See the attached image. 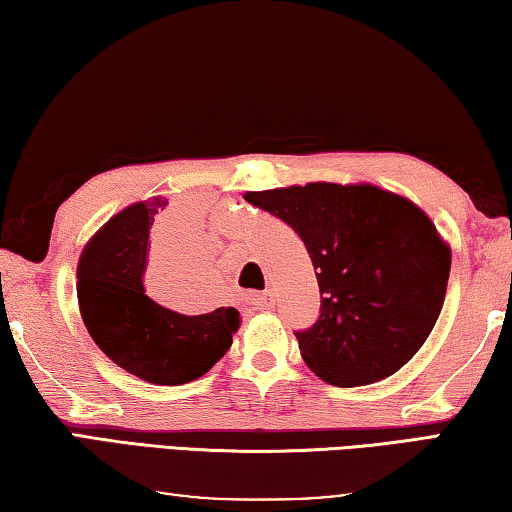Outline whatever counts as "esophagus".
I'll return each instance as SVG.
<instances>
[{
  "mask_svg": "<svg viewBox=\"0 0 512 512\" xmlns=\"http://www.w3.org/2000/svg\"><path fill=\"white\" fill-rule=\"evenodd\" d=\"M251 304H254V309H270V306L274 304V295L270 293V290H263V293H256L254 297H251Z\"/></svg>",
  "mask_w": 512,
  "mask_h": 512,
  "instance_id": "esophagus-1",
  "label": "esophagus"
}]
</instances>
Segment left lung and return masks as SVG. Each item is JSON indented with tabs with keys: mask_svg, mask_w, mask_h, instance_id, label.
I'll return each mask as SVG.
<instances>
[{
	"mask_svg": "<svg viewBox=\"0 0 512 512\" xmlns=\"http://www.w3.org/2000/svg\"><path fill=\"white\" fill-rule=\"evenodd\" d=\"M247 201L300 235L316 267L320 316L295 336L320 380L371 384L419 352L451 272V251L426 212L373 185L309 183Z\"/></svg>",
	"mask_w": 512,
	"mask_h": 512,
	"instance_id": "1",
	"label": "left lung"
}]
</instances>
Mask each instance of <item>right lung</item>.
Returning a JSON list of instances; mask_svg holds the SVG:
<instances>
[{
  "label": "right lung",
  "mask_w": 512,
  "mask_h": 512,
  "mask_svg": "<svg viewBox=\"0 0 512 512\" xmlns=\"http://www.w3.org/2000/svg\"><path fill=\"white\" fill-rule=\"evenodd\" d=\"M164 206L160 196L135 203L93 235L77 265V300L86 329L114 364L153 384H185L226 355L240 313L219 306L183 316L146 295L148 231Z\"/></svg>",
  "instance_id": "add662e5"
}]
</instances>
